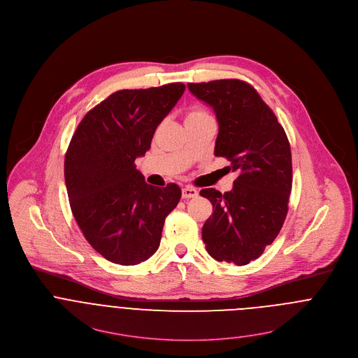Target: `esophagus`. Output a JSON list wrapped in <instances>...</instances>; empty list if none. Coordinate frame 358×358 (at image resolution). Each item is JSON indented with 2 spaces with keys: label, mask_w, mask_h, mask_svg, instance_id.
<instances>
[{
  "label": "esophagus",
  "mask_w": 358,
  "mask_h": 358,
  "mask_svg": "<svg viewBox=\"0 0 358 358\" xmlns=\"http://www.w3.org/2000/svg\"><path fill=\"white\" fill-rule=\"evenodd\" d=\"M198 195V192L193 189V187H190V186H187V187H185L183 190H182V196L185 198V199H189V198H195Z\"/></svg>",
  "instance_id": "esophagus-1"
}]
</instances>
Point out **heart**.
Segmentation results:
<instances>
[{"mask_svg":"<svg viewBox=\"0 0 358 358\" xmlns=\"http://www.w3.org/2000/svg\"><path fill=\"white\" fill-rule=\"evenodd\" d=\"M209 113L201 108H195L193 110H190L187 115H186V120L185 122H189V120H194V119H199V117H208Z\"/></svg>","mask_w":358,"mask_h":358,"instance_id":"heart-1","label":"heart"}]
</instances>
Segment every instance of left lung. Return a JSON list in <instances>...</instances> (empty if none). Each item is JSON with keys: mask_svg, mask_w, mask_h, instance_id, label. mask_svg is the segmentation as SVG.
I'll use <instances>...</instances> for the list:
<instances>
[{"mask_svg": "<svg viewBox=\"0 0 358 358\" xmlns=\"http://www.w3.org/2000/svg\"><path fill=\"white\" fill-rule=\"evenodd\" d=\"M187 87L216 113L215 156L226 157L239 173L231 192H199L213 205L202 241L215 260L246 265L260 257L286 220L293 183L290 143L272 109L249 83L220 79Z\"/></svg>", "mask_w": 358, "mask_h": 358, "instance_id": "left-lung-1", "label": "left lung"}]
</instances>
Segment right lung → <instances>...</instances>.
I'll return each mask as SVG.
<instances>
[{
    "mask_svg": "<svg viewBox=\"0 0 358 358\" xmlns=\"http://www.w3.org/2000/svg\"><path fill=\"white\" fill-rule=\"evenodd\" d=\"M183 83L119 90L79 123L65 153L64 178L73 217L106 260L136 265L160 246L178 185L145 182L135 159L145 156L157 126L185 93Z\"/></svg>",
    "mask_w": 358,
    "mask_h": 358,
    "instance_id": "1",
    "label": "right lung"
}]
</instances>
